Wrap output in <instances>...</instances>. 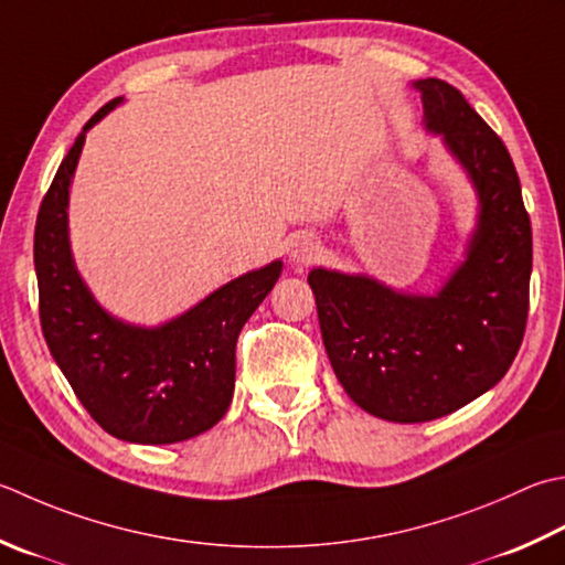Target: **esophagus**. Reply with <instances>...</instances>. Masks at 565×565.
<instances>
[{"instance_id":"1","label":"esophagus","mask_w":565,"mask_h":565,"mask_svg":"<svg viewBox=\"0 0 565 565\" xmlns=\"http://www.w3.org/2000/svg\"><path fill=\"white\" fill-rule=\"evenodd\" d=\"M320 254V245L311 237V235H296L291 237V245H289V257L298 267H306V264H311Z\"/></svg>"}]
</instances>
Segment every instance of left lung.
Returning <instances> with one entry per match:
<instances>
[{"label":"left lung","mask_w":565,"mask_h":565,"mask_svg":"<svg viewBox=\"0 0 565 565\" xmlns=\"http://www.w3.org/2000/svg\"><path fill=\"white\" fill-rule=\"evenodd\" d=\"M426 129L478 191L466 262L436 296L402 294L364 274H308L328 360L364 412L422 424L458 412L500 382L522 345L532 223L510 151L458 87L416 81Z\"/></svg>","instance_id":"8db88e82"}]
</instances>
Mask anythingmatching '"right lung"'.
<instances>
[{"mask_svg":"<svg viewBox=\"0 0 565 565\" xmlns=\"http://www.w3.org/2000/svg\"><path fill=\"white\" fill-rule=\"evenodd\" d=\"M119 103L90 117L41 201L33 232L39 316L51 355L87 414L119 440L166 446L225 416L235 392L237 335L274 289L281 262L237 276L157 328L109 316L75 269L68 198L85 131Z\"/></svg>","mask_w":565,"mask_h":565,"instance_id":"obj_1","label":"right lung"}]
</instances>
